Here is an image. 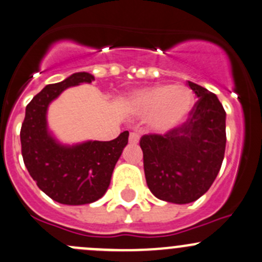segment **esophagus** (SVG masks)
Segmentation results:
<instances>
[{
  "mask_svg": "<svg viewBox=\"0 0 262 262\" xmlns=\"http://www.w3.org/2000/svg\"><path fill=\"white\" fill-rule=\"evenodd\" d=\"M139 134L136 133V132H132L130 134H129V143L130 144H137V143L139 142Z\"/></svg>",
  "mask_w": 262,
  "mask_h": 262,
  "instance_id": "1",
  "label": "esophagus"
}]
</instances>
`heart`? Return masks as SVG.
<instances>
[{"mask_svg": "<svg viewBox=\"0 0 262 262\" xmlns=\"http://www.w3.org/2000/svg\"><path fill=\"white\" fill-rule=\"evenodd\" d=\"M193 105L191 90L183 85L159 84L134 93L129 108L139 117H150V124L161 132L169 130L187 118Z\"/></svg>", "mask_w": 262, "mask_h": 262, "instance_id": "1", "label": "heart"}]
</instances>
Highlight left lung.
Wrapping results in <instances>:
<instances>
[{
    "label": "left lung",
    "mask_w": 262,
    "mask_h": 262,
    "mask_svg": "<svg viewBox=\"0 0 262 262\" xmlns=\"http://www.w3.org/2000/svg\"><path fill=\"white\" fill-rule=\"evenodd\" d=\"M198 100L183 124L140 138L147 184L167 202H193L206 193L222 166L226 112L213 93L188 81Z\"/></svg>",
    "instance_id": "obj_1"
}]
</instances>
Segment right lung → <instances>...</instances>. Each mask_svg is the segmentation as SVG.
Instances as JSON below:
<instances>
[{"label":"right lung","instance_id":"1","mask_svg":"<svg viewBox=\"0 0 262 262\" xmlns=\"http://www.w3.org/2000/svg\"><path fill=\"white\" fill-rule=\"evenodd\" d=\"M89 73H76L64 81L46 85L26 106L20 138L24 163L38 188L62 205H86L103 197L115 164L128 144L125 130L109 142H86L65 147L48 132L49 104L69 86L92 82Z\"/></svg>","mask_w":262,"mask_h":262}]
</instances>
